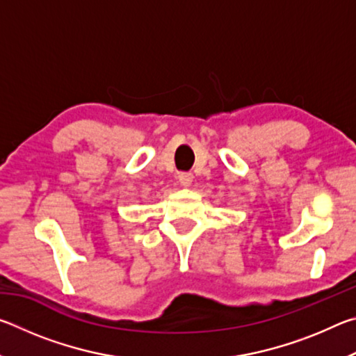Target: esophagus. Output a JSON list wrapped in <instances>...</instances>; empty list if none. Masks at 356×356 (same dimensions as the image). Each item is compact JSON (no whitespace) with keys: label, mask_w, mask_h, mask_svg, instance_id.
<instances>
[{"label":"esophagus","mask_w":356,"mask_h":356,"mask_svg":"<svg viewBox=\"0 0 356 356\" xmlns=\"http://www.w3.org/2000/svg\"><path fill=\"white\" fill-rule=\"evenodd\" d=\"M179 182L182 186H191V182H193V174L191 172H180L179 174Z\"/></svg>","instance_id":"34e87169"}]
</instances>
